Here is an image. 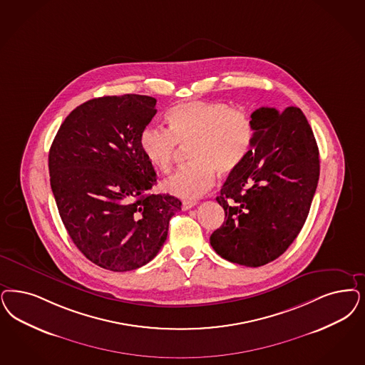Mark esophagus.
<instances>
[{
  "label": "esophagus",
  "instance_id": "esophagus-1",
  "mask_svg": "<svg viewBox=\"0 0 365 365\" xmlns=\"http://www.w3.org/2000/svg\"><path fill=\"white\" fill-rule=\"evenodd\" d=\"M197 203H198L197 201H183V203H182V209H183V210H190V209L194 207Z\"/></svg>",
  "mask_w": 365,
  "mask_h": 365
}]
</instances>
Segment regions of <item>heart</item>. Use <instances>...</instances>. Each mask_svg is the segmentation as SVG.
Here are the masks:
<instances>
[{"instance_id": "heart-1", "label": "heart", "mask_w": 365, "mask_h": 365, "mask_svg": "<svg viewBox=\"0 0 365 365\" xmlns=\"http://www.w3.org/2000/svg\"><path fill=\"white\" fill-rule=\"evenodd\" d=\"M165 120L168 130L147 126L140 135V148L147 160L167 173L175 160L178 145L189 147L191 163L179 168L162 185L164 191L192 200L214 185L215 173H235L248 156L255 140L251 114L230 109L220 101H189L171 108Z\"/></svg>"}]
</instances>
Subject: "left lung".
I'll return each mask as SVG.
<instances>
[{
  "label": "left lung",
  "mask_w": 365,
  "mask_h": 365,
  "mask_svg": "<svg viewBox=\"0 0 365 365\" xmlns=\"http://www.w3.org/2000/svg\"><path fill=\"white\" fill-rule=\"evenodd\" d=\"M251 117L253 145L217 197L225 221L210 244L225 260L260 267L283 255L304 225L319 179V152L301 109L260 108Z\"/></svg>",
  "instance_id": "obj_1"
}]
</instances>
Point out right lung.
Segmentation results:
<instances>
[{
  "label": "right lung",
  "instance_id": "1",
  "mask_svg": "<svg viewBox=\"0 0 365 365\" xmlns=\"http://www.w3.org/2000/svg\"><path fill=\"white\" fill-rule=\"evenodd\" d=\"M156 100L124 94L79 105L66 117L48 155L51 189L76 248L94 264L125 272L160 251L182 202L148 194L156 173L140 135Z\"/></svg>",
  "mask_w": 365,
  "mask_h": 365
}]
</instances>
